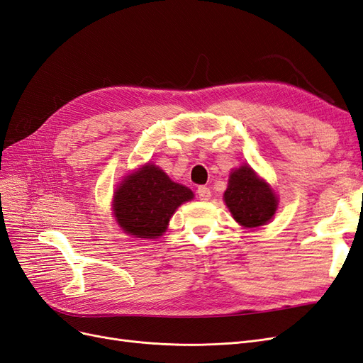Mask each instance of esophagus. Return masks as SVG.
Returning a JSON list of instances; mask_svg holds the SVG:
<instances>
[{
	"instance_id": "obj_1",
	"label": "esophagus",
	"mask_w": 363,
	"mask_h": 363,
	"mask_svg": "<svg viewBox=\"0 0 363 363\" xmlns=\"http://www.w3.org/2000/svg\"><path fill=\"white\" fill-rule=\"evenodd\" d=\"M196 194H199V199L203 201H207L211 199V189L207 188V186H199V189H196Z\"/></svg>"
}]
</instances>
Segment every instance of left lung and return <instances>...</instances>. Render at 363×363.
Masks as SVG:
<instances>
[{
	"mask_svg": "<svg viewBox=\"0 0 363 363\" xmlns=\"http://www.w3.org/2000/svg\"><path fill=\"white\" fill-rule=\"evenodd\" d=\"M224 201L236 221L250 228L267 224L277 208V199L269 186L247 164L230 174Z\"/></svg>",
	"mask_w": 363,
	"mask_h": 363,
	"instance_id": "1",
	"label": "left lung"
}]
</instances>
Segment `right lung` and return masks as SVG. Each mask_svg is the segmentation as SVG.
Wrapping results in <instances>:
<instances>
[{
  "instance_id": "add662e5",
  "label": "right lung",
  "mask_w": 363,
  "mask_h": 363,
  "mask_svg": "<svg viewBox=\"0 0 363 363\" xmlns=\"http://www.w3.org/2000/svg\"><path fill=\"white\" fill-rule=\"evenodd\" d=\"M192 199L191 189L174 183L159 167L148 163L119 186L113 213L127 235L155 239L167 230L175 208Z\"/></svg>"
}]
</instances>
